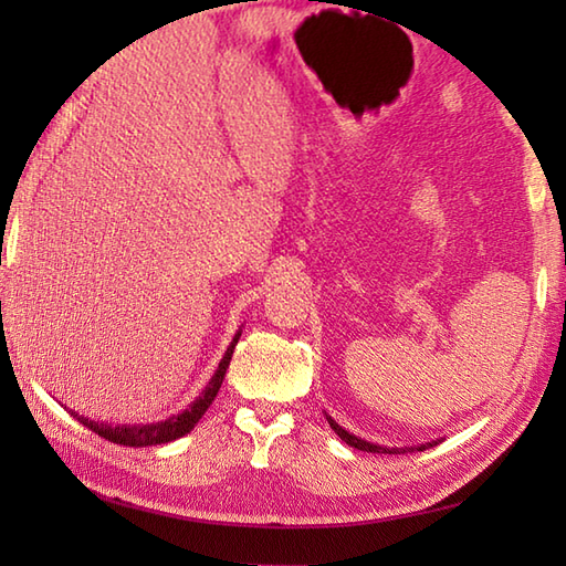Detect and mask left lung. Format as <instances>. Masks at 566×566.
Wrapping results in <instances>:
<instances>
[{"label":"left lung","mask_w":566,"mask_h":566,"mask_svg":"<svg viewBox=\"0 0 566 566\" xmlns=\"http://www.w3.org/2000/svg\"><path fill=\"white\" fill-rule=\"evenodd\" d=\"M326 420L331 423V428L338 432V438L340 440H345L347 444H350V448H357V450H363V452H384V454H401V452H406V450H418V452H423V450H428V448H436V444L440 442V440H430V442H426V444H416V448H387V444H377V442H367V440H363V438H357V436H353V432H347L343 426H338L335 423V420L326 413Z\"/></svg>","instance_id":"left-lung-1"}]
</instances>
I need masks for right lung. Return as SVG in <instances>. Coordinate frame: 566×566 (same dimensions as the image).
<instances>
[{"mask_svg":"<svg viewBox=\"0 0 566 566\" xmlns=\"http://www.w3.org/2000/svg\"><path fill=\"white\" fill-rule=\"evenodd\" d=\"M240 333H243V331H238L233 335L231 345H228V350L219 363V367H216L213 377L209 379L207 387H203V391L197 396L195 401L189 403V408H185L182 413L170 416L167 420H158V423H146V426H140V423L138 426H109V423H99V420L84 418L75 411H70V416L77 418L84 428L97 432V436L112 440L116 444H126V448H146V444H165V442H172L177 438H182L199 423V418L207 413V408L216 399V394H219L223 377H226V369H228V365H231V357H233Z\"/></svg>","mask_w":566,"mask_h":566,"instance_id":"1","label":"right lung"}]
</instances>
